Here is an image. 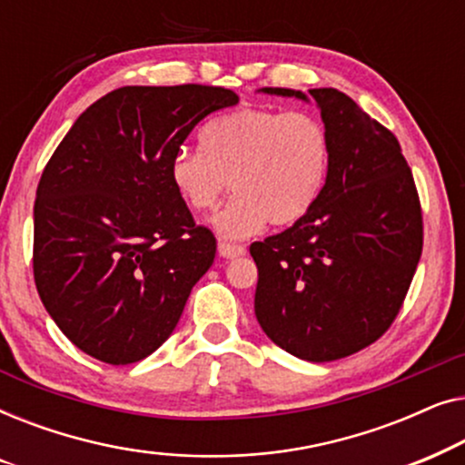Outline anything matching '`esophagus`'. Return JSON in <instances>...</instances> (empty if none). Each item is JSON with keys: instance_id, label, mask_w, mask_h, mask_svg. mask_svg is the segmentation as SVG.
<instances>
[{"instance_id": "1", "label": "esophagus", "mask_w": 465, "mask_h": 465, "mask_svg": "<svg viewBox=\"0 0 465 465\" xmlns=\"http://www.w3.org/2000/svg\"><path fill=\"white\" fill-rule=\"evenodd\" d=\"M218 253L222 258H239L245 253V247L243 245H234V243H228V241H220L218 243Z\"/></svg>"}]
</instances>
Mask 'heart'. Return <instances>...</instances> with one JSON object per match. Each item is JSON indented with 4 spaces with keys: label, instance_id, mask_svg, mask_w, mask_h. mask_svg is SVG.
I'll return each instance as SVG.
<instances>
[{
    "label": "heart",
    "instance_id": "obj_1",
    "mask_svg": "<svg viewBox=\"0 0 465 465\" xmlns=\"http://www.w3.org/2000/svg\"><path fill=\"white\" fill-rule=\"evenodd\" d=\"M199 143L171 156L169 180L194 212L212 209L228 182L232 196L209 222L228 241L252 237L266 222L290 226L304 218L332 163L326 126L307 112L239 107L209 120Z\"/></svg>",
    "mask_w": 465,
    "mask_h": 465
}]
</instances>
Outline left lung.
Masks as SVG:
<instances>
[{
    "label": "left lung",
    "mask_w": 465,
    "mask_h": 465,
    "mask_svg": "<svg viewBox=\"0 0 465 465\" xmlns=\"http://www.w3.org/2000/svg\"><path fill=\"white\" fill-rule=\"evenodd\" d=\"M315 101L332 143L313 209L252 243L264 334L307 361L347 358L396 320L423 247L421 207L398 139L336 88H260Z\"/></svg>",
    "instance_id": "8db88e82"
}]
</instances>
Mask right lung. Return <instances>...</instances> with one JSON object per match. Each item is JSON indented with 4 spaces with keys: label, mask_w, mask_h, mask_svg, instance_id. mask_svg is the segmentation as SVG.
Instances as JSON below:
<instances>
[{
    "label": "right lung",
    "mask_w": 465,
    "mask_h": 465,
    "mask_svg": "<svg viewBox=\"0 0 465 465\" xmlns=\"http://www.w3.org/2000/svg\"><path fill=\"white\" fill-rule=\"evenodd\" d=\"M228 88L124 86L80 114L54 150L34 207V277L80 351L112 366L154 353L215 258L169 180L203 118L237 105Z\"/></svg>",
    "instance_id": "obj_1"
}]
</instances>
